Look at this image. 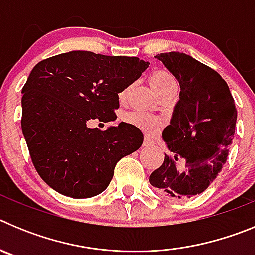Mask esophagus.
Returning <instances> with one entry per match:
<instances>
[{
    "instance_id": "34e87169",
    "label": "esophagus",
    "mask_w": 255,
    "mask_h": 255,
    "mask_svg": "<svg viewBox=\"0 0 255 255\" xmlns=\"http://www.w3.org/2000/svg\"><path fill=\"white\" fill-rule=\"evenodd\" d=\"M143 147L144 148L154 147V141H153L150 138H145V140H144V143H143Z\"/></svg>"
}]
</instances>
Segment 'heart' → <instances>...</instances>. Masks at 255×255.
Returning <instances> with one entry per match:
<instances>
[{
    "mask_svg": "<svg viewBox=\"0 0 255 255\" xmlns=\"http://www.w3.org/2000/svg\"><path fill=\"white\" fill-rule=\"evenodd\" d=\"M150 87L153 88V91L157 93V92L162 91L164 88L170 87V85L176 84L175 82V78L171 75L168 71H164V70H158V71H154V73L150 75L149 78ZM124 96V93L121 94V97ZM125 120L129 121V123L134 124V125L139 126L143 130H145L147 132H154L155 130L158 129V121L153 119V117L148 116L147 114H143V112H130L125 116Z\"/></svg>",
    "mask_w": 255,
    "mask_h": 255,
    "instance_id": "obj_1",
    "label": "heart"
}]
</instances>
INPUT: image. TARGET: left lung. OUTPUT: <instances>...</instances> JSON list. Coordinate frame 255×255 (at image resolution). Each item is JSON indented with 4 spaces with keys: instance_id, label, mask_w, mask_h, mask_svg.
Returning <instances> with one entry per match:
<instances>
[{
    "instance_id": "left-lung-1",
    "label": "left lung",
    "mask_w": 255,
    "mask_h": 255,
    "mask_svg": "<svg viewBox=\"0 0 255 255\" xmlns=\"http://www.w3.org/2000/svg\"><path fill=\"white\" fill-rule=\"evenodd\" d=\"M180 84L170 125L162 132L168 154L149 182L168 198L188 199L217 177L233 144L235 102L226 82L211 67L181 52L157 55ZM184 167H177L179 160Z\"/></svg>"
}]
</instances>
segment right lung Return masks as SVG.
<instances>
[{
    "instance_id": "1",
    "label": "right lung",
    "mask_w": 255,
    "mask_h": 255,
    "mask_svg": "<svg viewBox=\"0 0 255 255\" xmlns=\"http://www.w3.org/2000/svg\"><path fill=\"white\" fill-rule=\"evenodd\" d=\"M149 67L138 57L71 51L40 61L22 88L21 129L35 170L71 198L101 194L116 162L141 147L144 135L121 121L105 131L88 121H114L119 93Z\"/></svg>"
}]
</instances>
